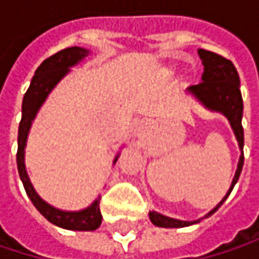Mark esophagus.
<instances>
[{"label":"esophagus","mask_w":259,"mask_h":259,"mask_svg":"<svg viewBox=\"0 0 259 259\" xmlns=\"http://www.w3.org/2000/svg\"><path fill=\"white\" fill-rule=\"evenodd\" d=\"M142 127H144V124H139V126H138V129H142Z\"/></svg>","instance_id":"esophagus-1"}]
</instances>
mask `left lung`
Wrapping results in <instances>:
<instances>
[{
    "label": "left lung",
    "instance_id": "obj_1",
    "mask_svg": "<svg viewBox=\"0 0 259 259\" xmlns=\"http://www.w3.org/2000/svg\"><path fill=\"white\" fill-rule=\"evenodd\" d=\"M198 55L204 66L201 83L189 87L187 94H190L193 99H196L205 109H208L211 112H219L224 117H227L234 135H235V139L238 142V148H240V159L237 163L233 183H231L227 195L222 198V201L204 216V218H208L214 211H218L219 207L230 196L235 183L238 181L241 169H243V162H244V156H243L244 133H243V126H241L243 99H241V93H240L238 73L230 60H227L214 52L205 51V49H198ZM148 216H150V221L156 227H160V228H184V227L198 224V222H201V219H204V218H201L198 221H180V219H174V218L160 214L154 210L150 211Z\"/></svg>",
    "mask_w": 259,
    "mask_h": 259
}]
</instances>
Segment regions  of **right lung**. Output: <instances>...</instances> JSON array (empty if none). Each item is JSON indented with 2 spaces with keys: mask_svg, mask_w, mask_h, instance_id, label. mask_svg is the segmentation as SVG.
<instances>
[{
  "mask_svg": "<svg viewBox=\"0 0 259 259\" xmlns=\"http://www.w3.org/2000/svg\"><path fill=\"white\" fill-rule=\"evenodd\" d=\"M90 55V49L72 46L67 49H63L57 52L55 55L45 60L38 69L35 70L34 76L31 79L29 88L26 90L24 100H22V118L19 123V133H18V171L19 177L24 183L26 195L29 196L34 207L54 225L70 230V231H94L102 224V213H100V196L94 199L87 208H82L79 211H67L60 210L51 204H48L34 189L32 183L28 177L25 166V147L26 139L29 135V130L32 126L34 118L37 117V112L52 93V90L70 73V69L78 66L80 61H83ZM120 157V153H117L114 159V165L117 163V159Z\"/></svg>",
  "mask_w": 259,
  "mask_h": 259,
  "instance_id": "right-lung-1",
  "label": "right lung"
}]
</instances>
